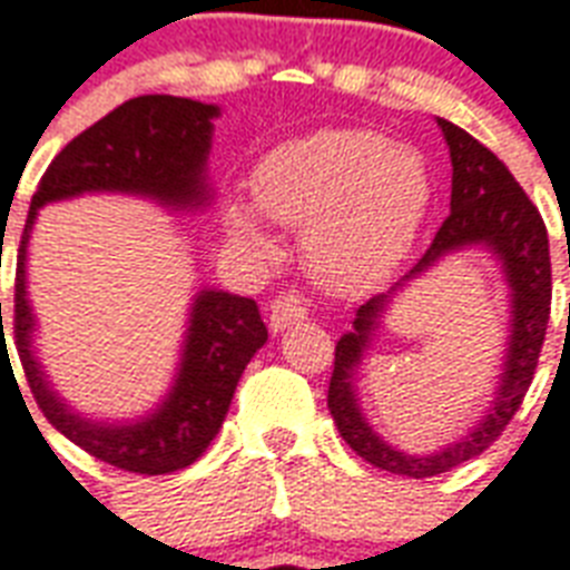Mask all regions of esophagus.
Masks as SVG:
<instances>
[{
  "instance_id": "obj_1",
  "label": "esophagus",
  "mask_w": 570,
  "mask_h": 570,
  "mask_svg": "<svg viewBox=\"0 0 570 570\" xmlns=\"http://www.w3.org/2000/svg\"><path fill=\"white\" fill-rule=\"evenodd\" d=\"M307 314H311V311H307V302H304L302 295L281 293L275 302H272V307H268V323H272L275 332H284L289 325L307 320Z\"/></svg>"
}]
</instances>
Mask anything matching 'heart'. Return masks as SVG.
Segmentation results:
<instances>
[{"instance_id":"heart-1","label":"heart","mask_w":570,"mask_h":570,"mask_svg":"<svg viewBox=\"0 0 570 570\" xmlns=\"http://www.w3.org/2000/svg\"><path fill=\"white\" fill-rule=\"evenodd\" d=\"M250 188L256 208H227L233 238L266 247L256 212L304 229V259L332 289H362L389 275L430 206L424 158L367 128H323L281 142L256 164Z\"/></svg>"}]
</instances>
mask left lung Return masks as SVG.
<instances>
[{"mask_svg":"<svg viewBox=\"0 0 570 570\" xmlns=\"http://www.w3.org/2000/svg\"><path fill=\"white\" fill-rule=\"evenodd\" d=\"M451 151V215L442 220L440 233L430 242L419 263L403 279L429 267L451 249L466 244H488L503 259L512 294L515 295V320L512 321V346L509 347L507 376L500 386V397L494 410L485 416L466 441L455 443L440 455L430 459H412L402 452L385 446L361 419L354 406L352 371L361 361L363 346L375 324V316L390 297L373 295L355 314V328L343 334L334 346V371L328 382V410L341 430L346 445L373 466L394 472V475L430 478L449 472V469L478 458L502 436L508 421L514 419L520 403L527 397L532 376H535L538 355L544 346L547 323H550V245H547V227L527 190L517 185L511 169L493 155V151L478 142L458 125L440 119ZM570 266V256H568ZM402 285V281L401 284ZM396 288V286H394ZM393 292V289H391Z\"/></svg>","mask_w":570,"mask_h":570,"instance_id":"1","label":"left lung"}]
</instances>
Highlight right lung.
Masks as SVG:
<instances>
[{"mask_svg": "<svg viewBox=\"0 0 570 570\" xmlns=\"http://www.w3.org/2000/svg\"><path fill=\"white\" fill-rule=\"evenodd\" d=\"M217 107L140 95L73 137L38 181L17 250L14 343L26 382L43 419L86 454L137 475H167L190 466L215 440L247 362L268 341L254 298L203 289L190 311L188 341L179 380L160 410L137 424H92L73 415L47 385L32 355V311L26 302V245L43 203L77 197L86 190L142 194L164 206L206 203V155ZM2 325V302H0ZM6 334V332H2Z\"/></svg>", "mask_w": 570, "mask_h": 570, "instance_id": "add662e5", "label": "right lung"}]
</instances>
